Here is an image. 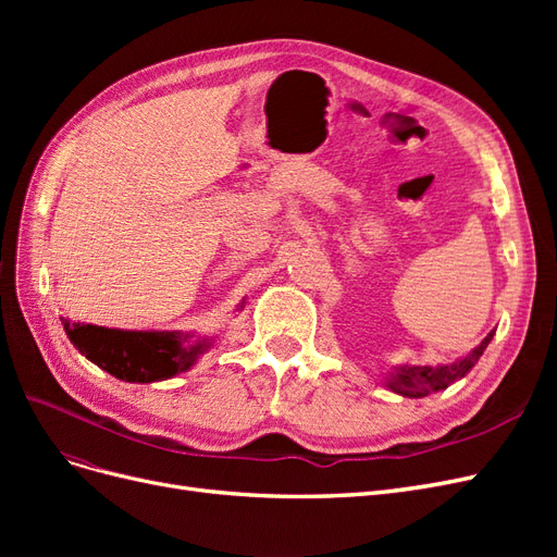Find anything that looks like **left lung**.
<instances>
[{"instance_id":"left-lung-1","label":"left lung","mask_w":557,"mask_h":557,"mask_svg":"<svg viewBox=\"0 0 557 557\" xmlns=\"http://www.w3.org/2000/svg\"><path fill=\"white\" fill-rule=\"evenodd\" d=\"M491 332L481 342V346H476L474 350L469 352L467 358L453 362V364H442V367H401L397 369V374H393L387 379V387H391L393 393L404 395V397H425L432 395L436 391H444L453 381L462 379L471 367L479 362V358L483 356L485 346L491 344L493 339Z\"/></svg>"}]
</instances>
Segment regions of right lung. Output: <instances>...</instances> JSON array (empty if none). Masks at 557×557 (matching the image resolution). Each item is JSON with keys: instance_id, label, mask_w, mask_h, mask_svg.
I'll list each match as a JSON object with an SVG mask.
<instances>
[{"instance_id": "1", "label": "right lung", "mask_w": 557, "mask_h": 557, "mask_svg": "<svg viewBox=\"0 0 557 557\" xmlns=\"http://www.w3.org/2000/svg\"><path fill=\"white\" fill-rule=\"evenodd\" d=\"M72 344L97 367L129 383L172 379L188 369L205 344H188L190 334L125 332L97 325H78L62 318Z\"/></svg>"}]
</instances>
